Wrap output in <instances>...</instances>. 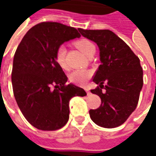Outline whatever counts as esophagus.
Masks as SVG:
<instances>
[{
    "instance_id": "1",
    "label": "esophagus",
    "mask_w": 156,
    "mask_h": 156,
    "mask_svg": "<svg viewBox=\"0 0 156 156\" xmlns=\"http://www.w3.org/2000/svg\"><path fill=\"white\" fill-rule=\"evenodd\" d=\"M84 90L86 92H87V94H88V95L90 94V92H89V89H88V88H87V87H85Z\"/></svg>"
}]
</instances>
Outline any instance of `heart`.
<instances>
[{
	"label": "heart",
	"instance_id": "heart-1",
	"mask_svg": "<svg viewBox=\"0 0 156 156\" xmlns=\"http://www.w3.org/2000/svg\"><path fill=\"white\" fill-rule=\"evenodd\" d=\"M75 46L87 57L94 54L95 46L94 44L88 39H80L75 42ZM65 55H66V48L64 46H60L57 49L55 53V60L62 68H67L66 61H65ZM91 77V73L87 70H75L69 74V80L78 85L84 84Z\"/></svg>",
	"mask_w": 156,
	"mask_h": 156
}]
</instances>
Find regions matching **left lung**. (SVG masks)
I'll return each instance as SVG.
<instances>
[{
  "mask_svg": "<svg viewBox=\"0 0 156 156\" xmlns=\"http://www.w3.org/2000/svg\"><path fill=\"white\" fill-rule=\"evenodd\" d=\"M78 31L99 48L101 64L93 81L98 86L91 93L101 98V105L90 109L91 119L98 126L112 129L124 124L137 107L143 87L140 59L130 48L109 30ZM103 89L105 91H102Z\"/></svg>",
  "mask_w": 156,
  "mask_h": 156,
  "instance_id": "obj_1",
  "label": "left lung"
}]
</instances>
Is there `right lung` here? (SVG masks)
Segmentation results:
<instances>
[{"label": "right lung", "mask_w": 156, "mask_h": 156, "mask_svg": "<svg viewBox=\"0 0 156 156\" xmlns=\"http://www.w3.org/2000/svg\"><path fill=\"white\" fill-rule=\"evenodd\" d=\"M81 35L74 27L41 22L29 30L14 55L12 83L16 101L26 119L41 130H56L69 119V101L86 92L73 83L55 60L63 42ZM55 87V89L52 88Z\"/></svg>", "instance_id": "right-lung-1"}]
</instances>
